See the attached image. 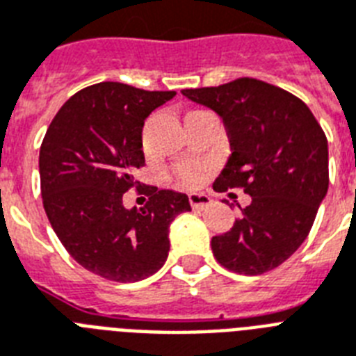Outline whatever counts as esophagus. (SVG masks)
<instances>
[{"label":"esophagus","instance_id":"esophagus-1","mask_svg":"<svg viewBox=\"0 0 356 356\" xmlns=\"http://www.w3.org/2000/svg\"><path fill=\"white\" fill-rule=\"evenodd\" d=\"M189 204H191L193 209H206L207 206H211V198L207 195H191Z\"/></svg>","mask_w":356,"mask_h":356}]
</instances>
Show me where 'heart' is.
<instances>
[{"label":"heart","instance_id":"obj_1","mask_svg":"<svg viewBox=\"0 0 356 356\" xmlns=\"http://www.w3.org/2000/svg\"><path fill=\"white\" fill-rule=\"evenodd\" d=\"M204 175H206V167L195 163H186L180 165L176 169V178H178V184L186 189H195L204 181Z\"/></svg>","mask_w":356,"mask_h":356}]
</instances>
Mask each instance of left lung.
I'll list each match as a JSON object with an SVG mask.
<instances>
[{
    "label": "left lung",
    "mask_w": 356,
    "mask_h": 356,
    "mask_svg": "<svg viewBox=\"0 0 356 356\" xmlns=\"http://www.w3.org/2000/svg\"><path fill=\"white\" fill-rule=\"evenodd\" d=\"M181 93L226 124L233 152L213 189L252 196L232 229L211 238L213 255L235 274L277 268L305 241L327 195L325 132L301 99L250 76Z\"/></svg>",
    "instance_id": "obj_1"
}]
</instances>
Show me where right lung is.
I'll return each instance as SVG.
<instances>
[{"label": "right lung", "mask_w": 356, "mask_h": 356, "mask_svg": "<svg viewBox=\"0 0 356 356\" xmlns=\"http://www.w3.org/2000/svg\"><path fill=\"white\" fill-rule=\"evenodd\" d=\"M176 92L99 82L64 102L40 147L45 215L67 254L104 280L134 283L156 274L169 255V226L191 211L184 193L139 186L149 196L127 210L124 192L145 165L143 124Z\"/></svg>", "instance_id": "add662e5"}]
</instances>
